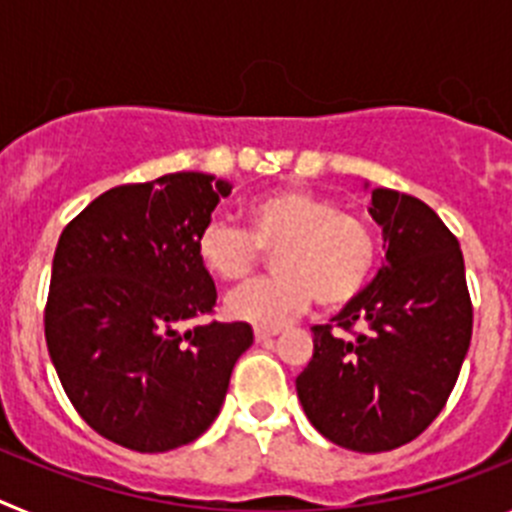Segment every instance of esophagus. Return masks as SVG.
I'll return each mask as SVG.
<instances>
[{
  "instance_id": "1",
  "label": "esophagus",
  "mask_w": 512,
  "mask_h": 512,
  "mask_svg": "<svg viewBox=\"0 0 512 512\" xmlns=\"http://www.w3.org/2000/svg\"><path fill=\"white\" fill-rule=\"evenodd\" d=\"M253 333H256V341H269V338L279 336V328H256Z\"/></svg>"
}]
</instances>
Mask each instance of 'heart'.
Here are the masks:
<instances>
[{
  "mask_svg": "<svg viewBox=\"0 0 512 512\" xmlns=\"http://www.w3.org/2000/svg\"><path fill=\"white\" fill-rule=\"evenodd\" d=\"M246 230L210 220L194 251L202 269L220 282H246L274 253L277 277L235 289L225 315L261 328H279L302 315L312 300L320 310H341L361 295L377 269V233L364 217L338 210L323 194L282 187L243 207Z\"/></svg>",
  "mask_w": 512,
  "mask_h": 512,
  "instance_id": "b5f03b06",
  "label": "heart"
}]
</instances>
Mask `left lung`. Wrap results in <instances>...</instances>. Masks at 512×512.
I'll list each match as a JSON object with an SVG mask.
<instances>
[{"label":"left lung","mask_w":512,"mask_h":512,"mask_svg":"<svg viewBox=\"0 0 512 512\" xmlns=\"http://www.w3.org/2000/svg\"><path fill=\"white\" fill-rule=\"evenodd\" d=\"M382 269L333 325L312 328V359L297 377L310 423L343 449L377 454L410 443L438 418L472 341L464 256L418 197L374 189Z\"/></svg>","instance_id":"8db88e82"}]
</instances>
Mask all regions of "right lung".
Listing matches in <instances>:
<instances>
[{
    "mask_svg": "<svg viewBox=\"0 0 512 512\" xmlns=\"http://www.w3.org/2000/svg\"><path fill=\"white\" fill-rule=\"evenodd\" d=\"M230 184L200 171L122 184L63 228L45 302V343L76 413L140 454L192 443L212 425L248 323L176 325L217 300L194 241Z\"/></svg>",
    "mask_w": 512,
    "mask_h": 512,
    "instance_id": "1",
    "label": "right lung"
}]
</instances>
